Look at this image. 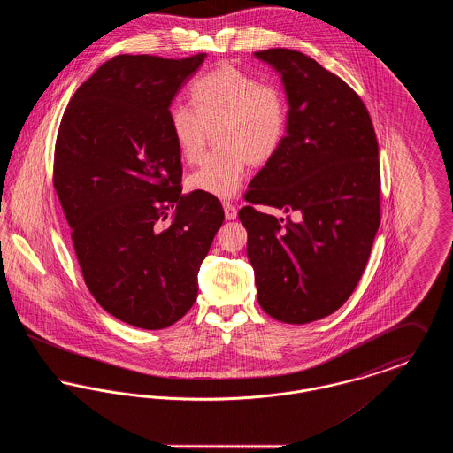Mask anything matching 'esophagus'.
I'll use <instances>...</instances> for the list:
<instances>
[{
  "label": "esophagus",
  "instance_id": "34e87169",
  "mask_svg": "<svg viewBox=\"0 0 453 453\" xmlns=\"http://www.w3.org/2000/svg\"><path fill=\"white\" fill-rule=\"evenodd\" d=\"M224 216L227 220H234L237 217V209L231 203H224Z\"/></svg>",
  "mask_w": 453,
  "mask_h": 453
}]
</instances>
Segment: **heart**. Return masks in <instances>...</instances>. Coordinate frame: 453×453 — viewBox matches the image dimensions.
Segmentation results:
<instances>
[{"instance_id":"b5f03b06","label":"heart","mask_w":453,"mask_h":453,"mask_svg":"<svg viewBox=\"0 0 453 453\" xmlns=\"http://www.w3.org/2000/svg\"><path fill=\"white\" fill-rule=\"evenodd\" d=\"M195 107L173 104L168 126L181 157L196 163L217 130L222 148L209 154L188 176L198 194L229 200L239 192L248 161L270 159L280 148L287 129V102L280 88L259 81L233 65L200 74L190 88Z\"/></svg>"}]
</instances>
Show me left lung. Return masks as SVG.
Wrapping results in <instances>:
<instances>
[{
    "instance_id": "1",
    "label": "left lung",
    "mask_w": 453,
    "mask_h": 453,
    "mask_svg": "<svg viewBox=\"0 0 453 453\" xmlns=\"http://www.w3.org/2000/svg\"><path fill=\"white\" fill-rule=\"evenodd\" d=\"M255 58L279 73L288 111L280 148L251 180L248 202L302 219L241 209L246 255L261 309L281 323H312L338 311L365 270L380 224L379 144L342 78L299 50Z\"/></svg>"
}]
</instances>
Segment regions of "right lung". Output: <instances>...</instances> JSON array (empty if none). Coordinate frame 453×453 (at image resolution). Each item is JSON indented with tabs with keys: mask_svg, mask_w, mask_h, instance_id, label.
I'll list each match as a JSON object with an SVG mask.
<instances>
[{
	"mask_svg": "<svg viewBox=\"0 0 453 453\" xmlns=\"http://www.w3.org/2000/svg\"><path fill=\"white\" fill-rule=\"evenodd\" d=\"M205 58H111L76 89L58 132L54 188L85 283L108 314L142 329L190 311L224 220L214 196L181 194L168 126L173 98Z\"/></svg>",
	"mask_w": 453,
	"mask_h": 453,
	"instance_id": "obj_1",
	"label": "right lung"
}]
</instances>
